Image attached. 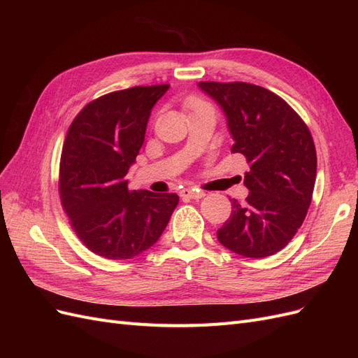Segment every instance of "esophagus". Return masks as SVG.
I'll use <instances>...</instances> for the list:
<instances>
[{"mask_svg":"<svg viewBox=\"0 0 358 358\" xmlns=\"http://www.w3.org/2000/svg\"><path fill=\"white\" fill-rule=\"evenodd\" d=\"M204 196H206V194L203 191H199V189H182L180 191V197H185V199L197 200V199H201Z\"/></svg>","mask_w":358,"mask_h":358,"instance_id":"1","label":"esophagus"}]
</instances>
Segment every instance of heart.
Masks as SVG:
<instances>
[{
  "label": "heart",
  "mask_w": 358,
  "mask_h": 358,
  "mask_svg": "<svg viewBox=\"0 0 358 358\" xmlns=\"http://www.w3.org/2000/svg\"><path fill=\"white\" fill-rule=\"evenodd\" d=\"M204 103L203 101H200V100H197V99H194V100H189L188 101V107L189 109H194V107H199V106H203Z\"/></svg>",
  "instance_id": "1"
}]
</instances>
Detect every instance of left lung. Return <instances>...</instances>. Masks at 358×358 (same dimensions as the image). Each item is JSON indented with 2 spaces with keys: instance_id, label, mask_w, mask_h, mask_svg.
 Listing matches in <instances>:
<instances>
[{
  "instance_id": "8db88e82",
  "label": "left lung",
  "mask_w": 358,
  "mask_h": 358,
  "mask_svg": "<svg viewBox=\"0 0 358 358\" xmlns=\"http://www.w3.org/2000/svg\"><path fill=\"white\" fill-rule=\"evenodd\" d=\"M218 103L233 136V154L249 164L243 204L216 231L230 251L264 258L279 252L306 218L317 178V150L305 121L285 101L246 82H200Z\"/></svg>"
}]
</instances>
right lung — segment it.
<instances>
[{
	"instance_id": "add662e5",
	"label": "right lung",
	"mask_w": 358,
	"mask_h": 358,
	"mask_svg": "<svg viewBox=\"0 0 358 358\" xmlns=\"http://www.w3.org/2000/svg\"><path fill=\"white\" fill-rule=\"evenodd\" d=\"M170 85L134 86L99 96L73 119L59 162V199L91 252L128 259L152 246L178 194L129 191L127 173L145 142L154 104Z\"/></svg>"
}]
</instances>
